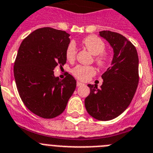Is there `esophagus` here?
Instances as JSON below:
<instances>
[{
	"instance_id": "1",
	"label": "esophagus",
	"mask_w": 153,
	"mask_h": 153,
	"mask_svg": "<svg viewBox=\"0 0 153 153\" xmlns=\"http://www.w3.org/2000/svg\"><path fill=\"white\" fill-rule=\"evenodd\" d=\"M83 83H82V82H77V86H78V87H79V86H81V85H83Z\"/></svg>"
}]
</instances>
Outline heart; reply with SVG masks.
Returning a JSON list of instances; mask_svg holds the SVG:
<instances>
[{
	"instance_id": "b5f03b06",
	"label": "heart",
	"mask_w": 153,
	"mask_h": 153,
	"mask_svg": "<svg viewBox=\"0 0 153 153\" xmlns=\"http://www.w3.org/2000/svg\"><path fill=\"white\" fill-rule=\"evenodd\" d=\"M82 45L93 54L96 55L95 62L100 66L105 65L108 63V56L104 54L103 51L105 49V44L99 37L90 35L86 37L82 41ZM76 45L73 42H71L66 48L65 55L68 61L75 59L76 55ZM73 75L81 81H87L92 75L95 74V68L92 66L78 65L72 70Z\"/></svg>"
}]
</instances>
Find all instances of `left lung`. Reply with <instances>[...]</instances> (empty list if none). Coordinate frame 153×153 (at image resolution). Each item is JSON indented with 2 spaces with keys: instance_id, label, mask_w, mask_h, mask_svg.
<instances>
[{
  "instance_id": "obj_1",
  "label": "left lung",
  "mask_w": 153,
  "mask_h": 153,
  "mask_svg": "<svg viewBox=\"0 0 153 153\" xmlns=\"http://www.w3.org/2000/svg\"><path fill=\"white\" fill-rule=\"evenodd\" d=\"M113 50L111 66L102 75L103 83L88 85L85 105L91 116L100 121L115 119L128 108L139 84V57L135 46L119 33L99 31Z\"/></svg>"
}]
</instances>
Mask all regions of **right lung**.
Returning a JSON list of instances; mask_svg holds the SVG:
<instances>
[{"label":"right lung","mask_w":153,"mask_h":153,"mask_svg":"<svg viewBox=\"0 0 153 153\" xmlns=\"http://www.w3.org/2000/svg\"><path fill=\"white\" fill-rule=\"evenodd\" d=\"M69 36L51 27L37 29L18 49L14 66L18 93L25 106L44 119L61 115L76 88V80L70 74L63 80L54 74L58 65L66 63Z\"/></svg>","instance_id":"right-lung-1"}]
</instances>
